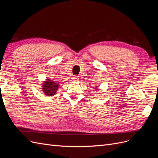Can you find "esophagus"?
<instances>
[{"instance_id": "obj_1", "label": "esophagus", "mask_w": 158, "mask_h": 158, "mask_svg": "<svg viewBox=\"0 0 158 158\" xmlns=\"http://www.w3.org/2000/svg\"><path fill=\"white\" fill-rule=\"evenodd\" d=\"M78 78H78V76H74L73 79L74 81H77V80H78Z\"/></svg>"}]
</instances>
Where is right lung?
Returning <instances> with one entry per match:
<instances>
[{
  "label": "right lung",
  "instance_id": "right-lung-1",
  "mask_svg": "<svg viewBox=\"0 0 158 158\" xmlns=\"http://www.w3.org/2000/svg\"><path fill=\"white\" fill-rule=\"evenodd\" d=\"M59 85L56 82H55L53 80L47 79V81H45L43 85V92L48 96H52L56 94Z\"/></svg>",
  "mask_w": 158,
  "mask_h": 158
}]
</instances>
